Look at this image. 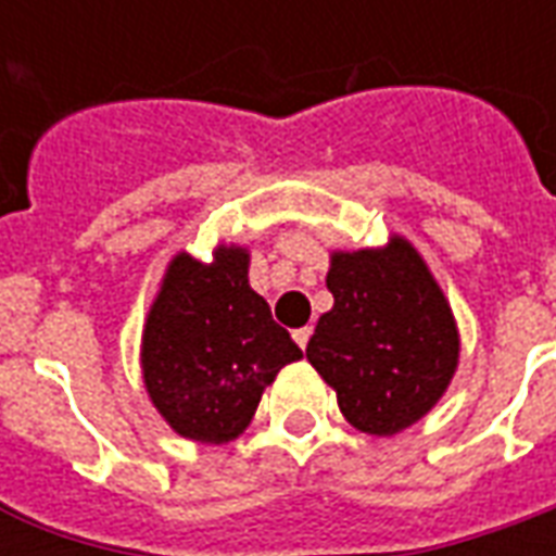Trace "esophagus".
I'll return each mask as SVG.
<instances>
[{"label": "esophagus", "instance_id": "esophagus-1", "mask_svg": "<svg viewBox=\"0 0 556 556\" xmlns=\"http://www.w3.org/2000/svg\"><path fill=\"white\" fill-rule=\"evenodd\" d=\"M311 334H314V328H311V326L295 328V331H293V340H295V343H299V350H302V352H305V346H307V340H311Z\"/></svg>", "mask_w": 556, "mask_h": 556}]
</instances>
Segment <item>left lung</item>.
I'll return each mask as SVG.
<instances>
[{"label":"left lung","mask_w":556,"mask_h":556,"mask_svg":"<svg viewBox=\"0 0 556 556\" xmlns=\"http://www.w3.org/2000/svg\"><path fill=\"white\" fill-rule=\"evenodd\" d=\"M334 305L307 340V362L367 435L427 417L459 367V328L444 290L406 237L382 249L331 251Z\"/></svg>","instance_id":"1"}]
</instances>
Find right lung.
<instances>
[{
  "instance_id": "1",
  "label": "right lung",
  "mask_w": 556,
  "mask_h": 556,
  "mask_svg": "<svg viewBox=\"0 0 556 556\" xmlns=\"http://www.w3.org/2000/svg\"><path fill=\"white\" fill-rule=\"evenodd\" d=\"M245 245H216L204 263L177 251L141 331V379L153 408L198 444L239 439L266 384L302 358L290 331L249 283Z\"/></svg>"
}]
</instances>
